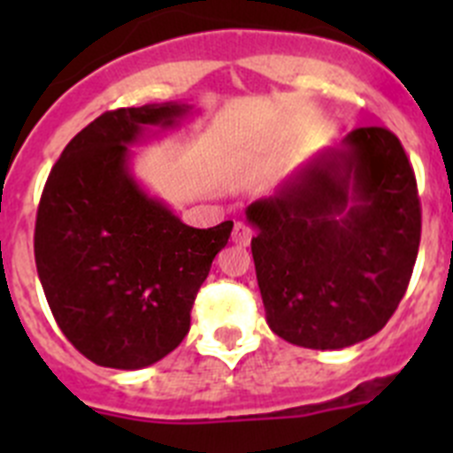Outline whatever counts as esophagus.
Segmentation results:
<instances>
[{
	"label": "esophagus",
	"instance_id": "34e87169",
	"mask_svg": "<svg viewBox=\"0 0 453 453\" xmlns=\"http://www.w3.org/2000/svg\"><path fill=\"white\" fill-rule=\"evenodd\" d=\"M231 240H234L235 245L247 247V245H250V240H251V229L247 226L245 222H235L234 235H231Z\"/></svg>",
	"mask_w": 453,
	"mask_h": 453
}]
</instances>
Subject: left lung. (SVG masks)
Here are the masks:
<instances>
[{
	"label": "left lung",
	"instance_id": "obj_1",
	"mask_svg": "<svg viewBox=\"0 0 453 453\" xmlns=\"http://www.w3.org/2000/svg\"><path fill=\"white\" fill-rule=\"evenodd\" d=\"M270 329L345 349L386 326L419 250L418 183L395 134L361 127L245 211Z\"/></svg>",
	"mask_w": 453,
	"mask_h": 453
}]
</instances>
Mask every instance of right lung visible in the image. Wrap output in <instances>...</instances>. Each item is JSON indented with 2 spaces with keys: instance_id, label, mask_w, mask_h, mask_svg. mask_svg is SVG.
<instances>
[{
  "instance_id": "add662e5",
  "label": "right lung",
  "mask_w": 453,
  "mask_h": 453,
  "mask_svg": "<svg viewBox=\"0 0 453 453\" xmlns=\"http://www.w3.org/2000/svg\"><path fill=\"white\" fill-rule=\"evenodd\" d=\"M197 113L165 102L118 108L79 131L51 167L35 219L40 283L86 358L142 370L177 349L211 263L234 222L188 226L135 179L131 147Z\"/></svg>"
}]
</instances>
